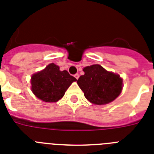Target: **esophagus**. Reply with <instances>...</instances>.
Wrapping results in <instances>:
<instances>
[{
    "mask_svg": "<svg viewBox=\"0 0 154 154\" xmlns=\"http://www.w3.org/2000/svg\"><path fill=\"white\" fill-rule=\"evenodd\" d=\"M74 77L76 79H78V78H79V74H78V73H76V74L74 75Z\"/></svg>",
    "mask_w": 154,
    "mask_h": 154,
    "instance_id": "esophagus-1",
    "label": "esophagus"
}]
</instances>
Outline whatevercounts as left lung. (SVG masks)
Segmentation results:
<instances>
[{
  "mask_svg": "<svg viewBox=\"0 0 154 154\" xmlns=\"http://www.w3.org/2000/svg\"><path fill=\"white\" fill-rule=\"evenodd\" d=\"M83 71L85 74L79 77L77 83L91 103L107 104L121 94L122 79L118 74L108 72L98 64L85 67Z\"/></svg>",
  "mask_w": 154,
  "mask_h": 154,
  "instance_id": "left-lung-1",
  "label": "left lung"
}]
</instances>
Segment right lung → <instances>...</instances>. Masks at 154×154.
Returning <instances> with one entry per match:
<instances>
[{"instance_id": "add662e5", "label": "right lung", "mask_w": 154, "mask_h": 154, "mask_svg": "<svg viewBox=\"0 0 154 154\" xmlns=\"http://www.w3.org/2000/svg\"><path fill=\"white\" fill-rule=\"evenodd\" d=\"M77 79L66 70L60 71L54 63L32 76L31 85L33 94L42 101L55 103L62 99L69 85Z\"/></svg>"}]
</instances>
